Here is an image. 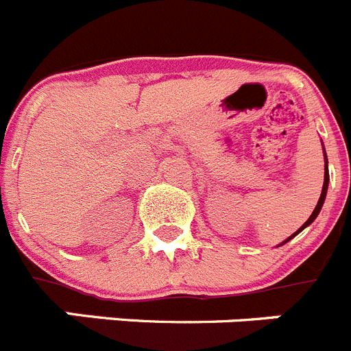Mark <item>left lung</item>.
Returning <instances> with one entry per match:
<instances>
[{"label": "left lung", "instance_id": "8db88e82", "mask_svg": "<svg viewBox=\"0 0 351 351\" xmlns=\"http://www.w3.org/2000/svg\"><path fill=\"white\" fill-rule=\"evenodd\" d=\"M324 154H325V149H324ZM328 161H327V154H325V173H324V186H322V195H320V198H318V204H316V207H315V210H313V214L311 216H309V219L306 223H304L302 226H300L299 230L295 232V234L293 235H290V237L287 239V241H285V243H288V241H290L291 237H295L297 234H300V232L304 230V228H306V226H309L311 225L313 221H315L316 219V216H318V214H320V209H322V206H324V202H325V197H327V188H328V165H327Z\"/></svg>", "mask_w": 351, "mask_h": 351}]
</instances>
